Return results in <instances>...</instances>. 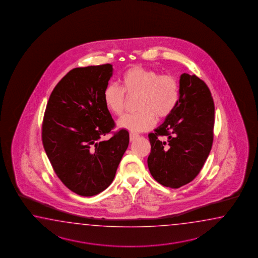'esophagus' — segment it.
Returning a JSON list of instances; mask_svg holds the SVG:
<instances>
[{
  "instance_id": "34e87169",
  "label": "esophagus",
  "mask_w": 258,
  "mask_h": 258,
  "mask_svg": "<svg viewBox=\"0 0 258 258\" xmlns=\"http://www.w3.org/2000/svg\"><path fill=\"white\" fill-rule=\"evenodd\" d=\"M138 137H139V136L137 135V134H130V141L133 142V141H135L136 139H137Z\"/></svg>"
}]
</instances>
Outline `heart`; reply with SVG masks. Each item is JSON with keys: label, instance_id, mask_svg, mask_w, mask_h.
Segmentation results:
<instances>
[{"label": "heart", "instance_id": "1", "mask_svg": "<svg viewBox=\"0 0 258 258\" xmlns=\"http://www.w3.org/2000/svg\"><path fill=\"white\" fill-rule=\"evenodd\" d=\"M121 88L108 84L103 90V102L111 114L121 116L127 96H137L138 111L126 114L118 121V126L131 133L147 131L153 126L156 116L164 119L178 104L179 83L172 75H160L159 72L140 66H132L120 78Z\"/></svg>", "mask_w": 258, "mask_h": 258}]
</instances>
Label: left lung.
<instances>
[{
    "label": "left lung",
    "instance_id": "left-lung-1",
    "mask_svg": "<svg viewBox=\"0 0 258 258\" xmlns=\"http://www.w3.org/2000/svg\"><path fill=\"white\" fill-rule=\"evenodd\" d=\"M214 101L197 76L180 77L178 104L164 122L148 135L149 171L160 184L180 188L192 181L209 157L213 143ZM165 136V141L160 137Z\"/></svg>",
    "mask_w": 258,
    "mask_h": 258
}]
</instances>
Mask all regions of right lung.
<instances>
[{
	"instance_id": "right-lung-1",
	"label": "right lung",
	"mask_w": 258,
	"mask_h": 258,
	"mask_svg": "<svg viewBox=\"0 0 258 258\" xmlns=\"http://www.w3.org/2000/svg\"><path fill=\"white\" fill-rule=\"evenodd\" d=\"M110 63L75 68L49 96L42 122V143L56 175L72 192L92 197L104 191L129 144V133L101 138L115 123L103 102L112 77Z\"/></svg>"
}]
</instances>
